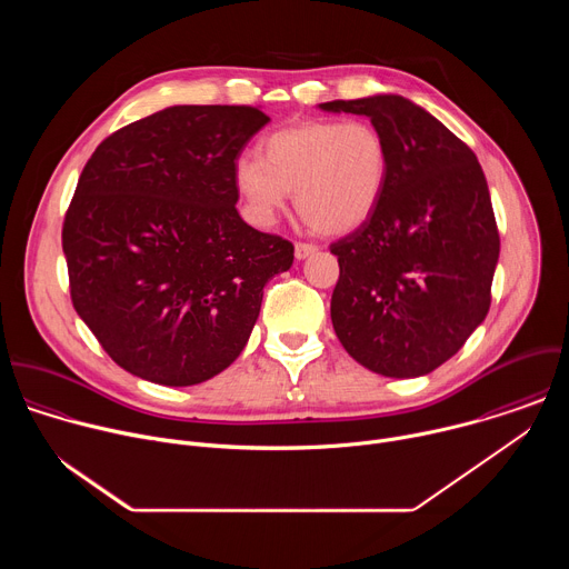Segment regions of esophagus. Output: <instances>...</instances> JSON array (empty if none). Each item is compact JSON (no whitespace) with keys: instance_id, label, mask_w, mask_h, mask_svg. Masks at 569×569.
<instances>
[{"instance_id":"esophagus-1","label":"esophagus","mask_w":569,"mask_h":569,"mask_svg":"<svg viewBox=\"0 0 569 569\" xmlns=\"http://www.w3.org/2000/svg\"><path fill=\"white\" fill-rule=\"evenodd\" d=\"M315 246H310V242H297L295 246V259L297 261H303V259H308L310 254H315Z\"/></svg>"}]
</instances>
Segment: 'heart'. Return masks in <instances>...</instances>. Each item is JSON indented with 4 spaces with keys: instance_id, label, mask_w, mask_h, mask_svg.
Instances as JSON below:
<instances>
[{
    "instance_id": "b5f03b06",
    "label": "heart",
    "mask_w": 569,
    "mask_h": 569,
    "mask_svg": "<svg viewBox=\"0 0 569 569\" xmlns=\"http://www.w3.org/2000/svg\"><path fill=\"white\" fill-rule=\"evenodd\" d=\"M261 159L233 161V189L248 216L266 227L295 191L303 220L329 236L362 227L389 182V146L367 121L308 119L263 137Z\"/></svg>"
}]
</instances>
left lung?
<instances>
[{
	"label": "left lung",
	"instance_id": "1",
	"mask_svg": "<svg viewBox=\"0 0 569 569\" xmlns=\"http://www.w3.org/2000/svg\"><path fill=\"white\" fill-rule=\"evenodd\" d=\"M360 114L389 146V182L371 218L333 242V329L373 373L417 378L450 360L491 306L500 257L489 184L475 152L398 94L319 103Z\"/></svg>",
	"mask_w": 569,
	"mask_h": 569
}]
</instances>
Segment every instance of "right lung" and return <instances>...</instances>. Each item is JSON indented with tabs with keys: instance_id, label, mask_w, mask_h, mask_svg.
<instances>
[{
	"instance_id": "1",
	"label": "right lung",
	"mask_w": 569,
	"mask_h": 569,
	"mask_svg": "<svg viewBox=\"0 0 569 569\" xmlns=\"http://www.w3.org/2000/svg\"><path fill=\"white\" fill-rule=\"evenodd\" d=\"M270 121L250 106H171L110 134L64 216L71 301L126 371L189 387L246 349L292 242L236 211L231 171Z\"/></svg>"
}]
</instances>
